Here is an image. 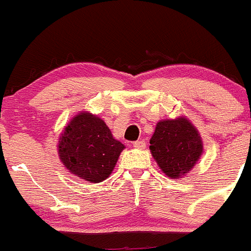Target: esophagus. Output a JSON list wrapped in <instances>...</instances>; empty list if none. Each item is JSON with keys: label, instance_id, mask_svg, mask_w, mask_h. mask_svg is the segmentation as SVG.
<instances>
[{"label": "esophagus", "instance_id": "34e87169", "mask_svg": "<svg viewBox=\"0 0 251 251\" xmlns=\"http://www.w3.org/2000/svg\"><path fill=\"white\" fill-rule=\"evenodd\" d=\"M133 148H136V149H144L145 148V141L144 140H138V141L133 142Z\"/></svg>", "mask_w": 251, "mask_h": 251}]
</instances>
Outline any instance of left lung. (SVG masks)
<instances>
[{
  "label": "left lung",
  "instance_id": "obj_1",
  "mask_svg": "<svg viewBox=\"0 0 251 251\" xmlns=\"http://www.w3.org/2000/svg\"><path fill=\"white\" fill-rule=\"evenodd\" d=\"M149 149L164 175L181 179L200 160L203 142L193 123L185 116H179L158 122Z\"/></svg>",
  "mask_w": 251,
  "mask_h": 251
}]
</instances>
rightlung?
<instances>
[{
  "instance_id": "add662e5",
  "label": "right lung",
  "mask_w": 251,
  "mask_h": 251,
  "mask_svg": "<svg viewBox=\"0 0 251 251\" xmlns=\"http://www.w3.org/2000/svg\"><path fill=\"white\" fill-rule=\"evenodd\" d=\"M58 155L69 172L91 182H101L111 175L126 146L103 120L88 111L72 116L59 135Z\"/></svg>"
}]
</instances>
